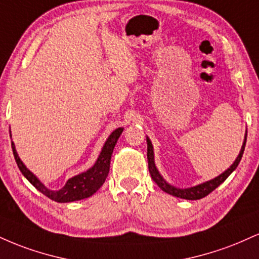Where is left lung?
<instances>
[{"mask_svg":"<svg viewBox=\"0 0 259 259\" xmlns=\"http://www.w3.org/2000/svg\"><path fill=\"white\" fill-rule=\"evenodd\" d=\"M246 136H245V141H243V145L241 147V151H240V154L237 156V158L235 159V162L231 164V167L229 168L228 170H225L224 173L219 175V177L214 178V179L207 181V183L200 184V185H197V186L190 187V189H178V187L169 185V184L165 183V180L160 177L158 170L156 169V165H154L152 144H151L150 139L147 138V160H148V170H150L151 178H152L154 183H156L157 185H158L160 189L163 190V191L167 192V194H169V195H173V196H175V197L185 198V200H200V198L206 197L208 194H210L213 190H215L222 183H224L229 175L233 173L235 169H236L237 165H239L240 160H241V158H242L243 151H245L246 139H247Z\"/></svg>","mask_w":259,"mask_h":259,"instance_id":"1","label":"left lung"}]
</instances>
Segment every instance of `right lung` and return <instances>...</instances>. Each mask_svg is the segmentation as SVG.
I'll return each instance as SVG.
<instances>
[{
    "label": "right lung",
    "mask_w": 259,
    "mask_h": 259,
    "mask_svg": "<svg viewBox=\"0 0 259 259\" xmlns=\"http://www.w3.org/2000/svg\"><path fill=\"white\" fill-rule=\"evenodd\" d=\"M123 133V127H118L117 130H114L111 134L108 139H107L105 146H103L101 154L97 159V162L95 163V165L89 170L84 171V173L76 175V177L72 178L67 181V184L62 187L61 190L57 191H53V190H49L44 184L40 183V180L31 173L29 169L23 164V162L18 157L16 148H14V144L12 142V150H13L14 159H16L18 168L22 171V174L28 179L30 183L34 185L40 192H42L45 196H47L51 200L56 202H73V201H79L82 198L90 197L91 195H94L97 190L105 183L107 175L109 173V164H111V157L112 152L114 150L115 144H117L118 139ZM11 134V132H10Z\"/></svg>",
    "instance_id": "obj_1"
}]
</instances>
